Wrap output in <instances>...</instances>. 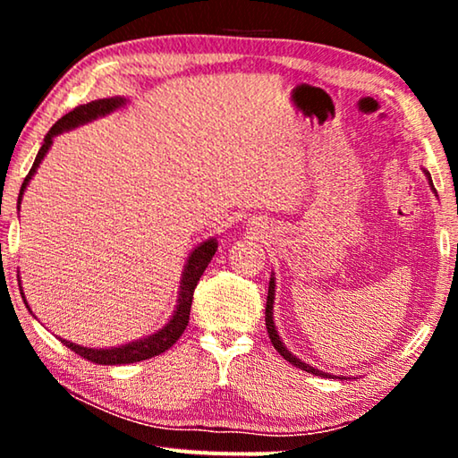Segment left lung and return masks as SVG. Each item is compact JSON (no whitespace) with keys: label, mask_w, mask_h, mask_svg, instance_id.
<instances>
[{"label":"left lung","mask_w":458,"mask_h":458,"mask_svg":"<svg viewBox=\"0 0 458 458\" xmlns=\"http://www.w3.org/2000/svg\"><path fill=\"white\" fill-rule=\"evenodd\" d=\"M422 172H424V175H426V180H428L430 190H432L434 193H437V190H434V185H432V177H430V174L426 172V169H422ZM275 286H276L275 275H270V283H268V297H267V317H265V321H267L268 337H270V341H273L275 350H276L278 353H281L286 361L293 363V366H297V368H301V369H305V371H309V374L325 376V377H339V376L327 374V371H323V369H317V368H313L311 363H307V361H303V360H299L297 355H294V353H291L289 350H286V345L283 344V339H281V335H278L276 325H275V313H273V305H275ZM341 379H345V376L341 377Z\"/></svg>","instance_id":"obj_1"}]
</instances>
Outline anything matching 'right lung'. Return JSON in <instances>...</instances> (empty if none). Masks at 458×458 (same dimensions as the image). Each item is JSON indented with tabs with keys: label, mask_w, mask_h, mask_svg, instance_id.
<instances>
[{
	"label": "right lung",
	"mask_w": 458,
	"mask_h": 458,
	"mask_svg": "<svg viewBox=\"0 0 458 458\" xmlns=\"http://www.w3.org/2000/svg\"><path fill=\"white\" fill-rule=\"evenodd\" d=\"M125 105H127L125 97L98 98V100H92V103L76 106L74 111H71L68 114H64V117L54 123V127L44 137V143L40 147V151H38V155H36V161H34L32 169H30V174L26 175L24 183H21V190H20V196H18V210H20L21 198H24V191L30 185V180H32V177L36 175L38 167H40V164L46 157V153L50 151V147L54 143V137H58L60 133H66V131H72V129L81 127V125H87V123H92V121H97L100 117H106V114L119 111V108H123ZM216 250H218V240L212 236V238L204 240V242H199L190 252V257L183 265L180 291H177L175 309H174L172 317L167 319V323L159 331H155V333H151V335L141 337V339L129 341V344H123V345H117V347H84V345L72 344V341L62 339V337H60V341L68 347V350L79 353L81 358L89 360L92 363H100V366H121V363H135V361H143V360H149V358H155V355L164 353L165 350H169V347L175 344L177 339H180V335L185 331V325H188V321H190V309H191L193 291H196V284L199 281V276L204 275L206 267L210 265V260L216 254ZM20 293H21V299H24L26 307H28V311L32 313V309H30V305H28L26 294H24V289H21V286H20Z\"/></svg>",
	"instance_id": "right-lung-1"
}]
</instances>
